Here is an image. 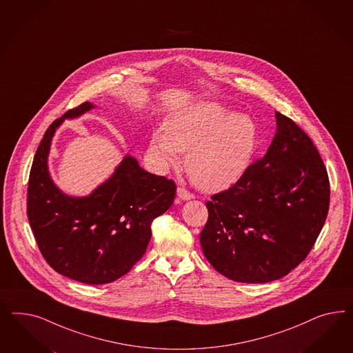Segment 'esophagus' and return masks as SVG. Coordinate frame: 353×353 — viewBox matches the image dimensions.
<instances>
[{
	"label": "esophagus",
	"instance_id": "1",
	"mask_svg": "<svg viewBox=\"0 0 353 353\" xmlns=\"http://www.w3.org/2000/svg\"><path fill=\"white\" fill-rule=\"evenodd\" d=\"M177 196L181 199V201H190L194 198V195H192V192H188L186 189H183V188H179L177 189Z\"/></svg>",
	"mask_w": 353,
	"mask_h": 353
}]
</instances>
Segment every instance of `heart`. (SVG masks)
Wrapping results in <instances>:
<instances>
[{
    "label": "heart",
    "mask_w": 353,
    "mask_h": 353,
    "mask_svg": "<svg viewBox=\"0 0 353 353\" xmlns=\"http://www.w3.org/2000/svg\"><path fill=\"white\" fill-rule=\"evenodd\" d=\"M255 120L232 112L214 101H199L172 114L167 129H157L150 139V152L161 168L180 163L194 183L205 192L233 186L245 174L257 146Z\"/></svg>",
    "instance_id": "1"
}]
</instances>
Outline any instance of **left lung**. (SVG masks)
I'll return each instance as SVG.
<instances>
[{"mask_svg": "<svg viewBox=\"0 0 353 353\" xmlns=\"http://www.w3.org/2000/svg\"><path fill=\"white\" fill-rule=\"evenodd\" d=\"M276 120L267 154L205 203L204 256L236 282L289 274L310 254L329 211L330 185L319 151L291 119L276 112Z\"/></svg>", "mask_w": 353, "mask_h": 353, "instance_id": "left-lung-1", "label": "left lung"}]
</instances>
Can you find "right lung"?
<instances>
[{
	"label": "right lung",
	"instance_id": "1",
	"mask_svg": "<svg viewBox=\"0 0 353 353\" xmlns=\"http://www.w3.org/2000/svg\"><path fill=\"white\" fill-rule=\"evenodd\" d=\"M94 105L68 110L45 132L33 158L27 216L46 263L64 277L103 285L127 274L143 256L151 223L174 199L176 185L139 167L125 155L106 181L85 196L62 192L50 176L48 158L57 129Z\"/></svg>",
	"mask_w": 353,
	"mask_h": 353
}]
</instances>
